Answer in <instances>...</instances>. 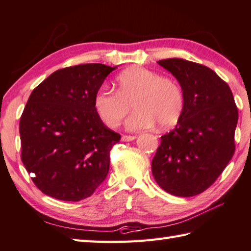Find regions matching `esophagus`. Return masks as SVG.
I'll return each instance as SVG.
<instances>
[{
  "instance_id": "1",
  "label": "esophagus",
  "mask_w": 251,
  "mask_h": 251,
  "mask_svg": "<svg viewBox=\"0 0 251 251\" xmlns=\"http://www.w3.org/2000/svg\"><path fill=\"white\" fill-rule=\"evenodd\" d=\"M136 138V136H130V135H123L122 136V141L123 142H131Z\"/></svg>"
}]
</instances>
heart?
Listing matches in <instances>:
<instances>
[{"label": "heart", "instance_id": "obj_1", "mask_svg": "<svg viewBox=\"0 0 251 251\" xmlns=\"http://www.w3.org/2000/svg\"><path fill=\"white\" fill-rule=\"evenodd\" d=\"M117 92L101 87L94 96L97 115L108 127H117L134 103L136 112L126 121V128L143 130L158 124L175 125L184 107L181 88L175 80L161 77L144 67H131L116 77Z\"/></svg>", "mask_w": 251, "mask_h": 251}]
</instances>
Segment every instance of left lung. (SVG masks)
Instances as JSON below:
<instances>
[{
    "instance_id": "8db88e82",
    "label": "left lung",
    "mask_w": 251,
    "mask_h": 251,
    "mask_svg": "<svg viewBox=\"0 0 251 251\" xmlns=\"http://www.w3.org/2000/svg\"><path fill=\"white\" fill-rule=\"evenodd\" d=\"M157 63L179 82L184 107L175 128L161 136L152 176L174 196H196L214 184L232 158L237 106L230 87L209 67L182 58Z\"/></svg>"
}]
</instances>
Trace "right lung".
Returning a JSON list of instances; mask_svg holds the SVG:
<instances>
[{
    "label": "right lung",
    "instance_id": "obj_1",
    "mask_svg": "<svg viewBox=\"0 0 251 251\" xmlns=\"http://www.w3.org/2000/svg\"><path fill=\"white\" fill-rule=\"evenodd\" d=\"M116 67L99 63L65 67L29 95L20 120L21 158L48 196L79 201L107 176L109 151L121 135L97 115L94 96Z\"/></svg>",
    "mask_w": 251,
    "mask_h": 251
}]
</instances>
